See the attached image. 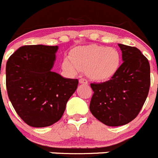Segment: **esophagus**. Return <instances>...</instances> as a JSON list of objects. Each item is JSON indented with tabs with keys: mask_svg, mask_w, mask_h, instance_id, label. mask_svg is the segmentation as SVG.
I'll use <instances>...</instances> for the list:
<instances>
[{
	"mask_svg": "<svg viewBox=\"0 0 158 158\" xmlns=\"http://www.w3.org/2000/svg\"><path fill=\"white\" fill-rule=\"evenodd\" d=\"M79 83L84 84V85H87V84H88V81H87L85 79H83V78H82V79H79Z\"/></svg>",
	"mask_w": 158,
	"mask_h": 158,
	"instance_id": "esophagus-1",
	"label": "esophagus"
}]
</instances>
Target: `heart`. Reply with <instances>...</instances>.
Returning <instances> with one entry per match:
<instances>
[{
    "instance_id": "b5f03b06",
    "label": "heart",
    "mask_w": 158,
    "mask_h": 158,
    "mask_svg": "<svg viewBox=\"0 0 158 158\" xmlns=\"http://www.w3.org/2000/svg\"><path fill=\"white\" fill-rule=\"evenodd\" d=\"M121 60V55L116 48L91 45L74 48L70 55V62L65 59L62 65L67 71H85L92 80L104 82L116 74Z\"/></svg>"
}]
</instances>
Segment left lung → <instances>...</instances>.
<instances>
[{
	"label": "left lung",
	"instance_id": "8db88e82",
	"mask_svg": "<svg viewBox=\"0 0 158 158\" xmlns=\"http://www.w3.org/2000/svg\"><path fill=\"white\" fill-rule=\"evenodd\" d=\"M123 63L113 78L91 83L92 114L106 126L125 125L135 119L144 104L151 85L150 64L136 47L118 44Z\"/></svg>",
	"mask_w": 158,
	"mask_h": 158
}]
</instances>
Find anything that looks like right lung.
Masks as SVG:
<instances>
[{"mask_svg": "<svg viewBox=\"0 0 158 158\" xmlns=\"http://www.w3.org/2000/svg\"><path fill=\"white\" fill-rule=\"evenodd\" d=\"M58 46L24 45L6 64V86L12 106L24 123L45 127L59 121L78 79L52 71Z\"/></svg>", "mask_w": 158, "mask_h": 158, "instance_id": "add662e5", "label": "right lung"}]
</instances>
